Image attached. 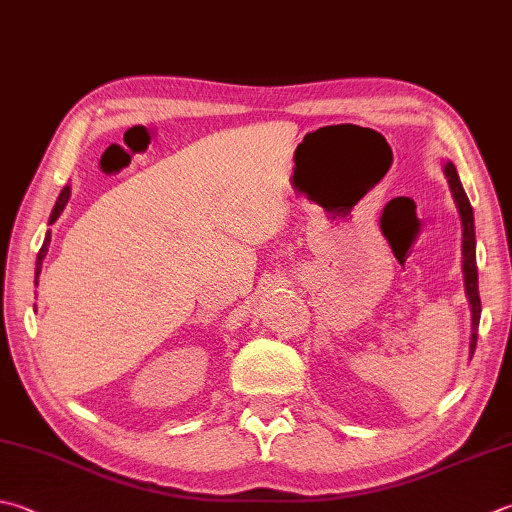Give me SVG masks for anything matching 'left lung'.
<instances>
[{
    "label": "left lung",
    "mask_w": 512,
    "mask_h": 512,
    "mask_svg": "<svg viewBox=\"0 0 512 512\" xmlns=\"http://www.w3.org/2000/svg\"><path fill=\"white\" fill-rule=\"evenodd\" d=\"M446 178L452 189V196L457 200L459 216H461V227H464V245H461V254H464V278H466V294L472 305V336H470V352H475L477 347V327L481 318V298H479V285H477V254H475V218H472V207L466 196L464 187H461L457 169L452 162L446 167Z\"/></svg>",
    "instance_id": "obj_1"
}]
</instances>
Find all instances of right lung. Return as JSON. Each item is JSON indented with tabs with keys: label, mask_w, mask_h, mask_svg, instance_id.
Returning a JSON list of instances; mask_svg holds the SVG:
<instances>
[{
	"label": "right lung",
	"mask_w": 512,
	"mask_h": 512,
	"mask_svg": "<svg viewBox=\"0 0 512 512\" xmlns=\"http://www.w3.org/2000/svg\"><path fill=\"white\" fill-rule=\"evenodd\" d=\"M69 194H71V187H64V189H62V194H60V198H57L55 207H53V214H51V225L55 223L57 216L62 214V209H64L66 202H69ZM48 243H51V231H48V234H46V238H44V245H42V249H40V254H37V263H35V285H37V278H40L42 260H44L46 252H48Z\"/></svg>",
	"instance_id": "add662e5"
}]
</instances>
